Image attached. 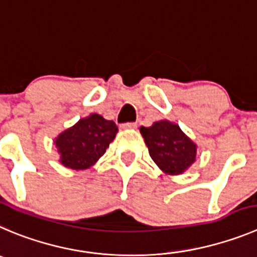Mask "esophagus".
<instances>
[{
  "instance_id": "obj_1",
  "label": "esophagus",
  "mask_w": 257,
  "mask_h": 257,
  "mask_svg": "<svg viewBox=\"0 0 257 257\" xmlns=\"http://www.w3.org/2000/svg\"><path fill=\"white\" fill-rule=\"evenodd\" d=\"M121 128H124V129L137 128V123H134V121H129V123H124V124H121Z\"/></svg>"
}]
</instances>
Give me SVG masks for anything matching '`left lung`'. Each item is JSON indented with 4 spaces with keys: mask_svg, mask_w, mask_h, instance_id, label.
Segmentation results:
<instances>
[{
    "mask_svg": "<svg viewBox=\"0 0 257 257\" xmlns=\"http://www.w3.org/2000/svg\"><path fill=\"white\" fill-rule=\"evenodd\" d=\"M153 161L167 174H181L195 161L196 146L181 132L179 125L167 120L141 128Z\"/></svg>",
    "mask_w": 257,
    "mask_h": 257,
    "instance_id": "8db88e82",
    "label": "left lung"
}]
</instances>
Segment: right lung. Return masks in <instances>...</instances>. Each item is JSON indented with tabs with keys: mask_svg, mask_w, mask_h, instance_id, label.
I'll use <instances>...</instances> for the list:
<instances>
[{
	"mask_svg": "<svg viewBox=\"0 0 257 257\" xmlns=\"http://www.w3.org/2000/svg\"><path fill=\"white\" fill-rule=\"evenodd\" d=\"M116 132V124L99 114L81 119L56 140L62 165L73 170L88 169L104 155Z\"/></svg>",
	"mask_w": 257,
	"mask_h": 257,
	"instance_id": "add662e5",
	"label": "right lung"
}]
</instances>
